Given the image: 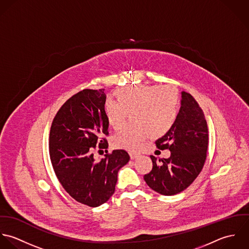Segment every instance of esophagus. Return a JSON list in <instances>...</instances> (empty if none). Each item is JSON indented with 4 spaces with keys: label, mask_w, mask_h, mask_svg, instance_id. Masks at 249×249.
<instances>
[{
    "label": "esophagus",
    "mask_w": 249,
    "mask_h": 249,
    "mask_svg": "<svg viewBox=\"0 0 249 249\" xmlns=\"http://www.w3.org/2000/svg\"><path fill=\"white\" fill-rule=\"evenodd\" d=\"M129 154H130V158H131L132 160H134V159H136V158H138V157L140 156V154L135 153V152H130Z\"/></svg>",
    "instance_id": "34e87169"
}]
</instances>
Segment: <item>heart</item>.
I'll return each mask as SVG.
<instances>
[{"label":"heart","instance_id":"b5f03b06","mask_svg":"<svg viewBox=\"0 0 249 249\" xmlns=\"http://www.w3.org/2000/svg\"><path fill=\"white\" fill-rule=\"evenodd\" d=\"M115 102L107 100L104 113L107 124L119 130L128 115L133 123L112 139L115 148L136 151L149 136L160 138L174 126L179 113V93L174 87L138 85L116 89Z\"/></svg>","mask_w":249,"mask_h":249}]
</instances>
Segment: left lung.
<instances>
[{"instance_id":"obj_1","label":"left lung","mask_w":249,"mask_h":249,"mask_svg":"<svg viewBox=\"0 0 249 249\" xmlns=\"http://www.w3.org/2000/svg\"><path fill=\"white\" fill-rule=\"evenodd\" d=\"M208 126L198 103L183 91L181 107L174 126L156 142L159 149H168V159L150 156L153 167L144 180L162 195L174 196L190 187L201 172L208 149Z\"/></svg>"}]
</instances>
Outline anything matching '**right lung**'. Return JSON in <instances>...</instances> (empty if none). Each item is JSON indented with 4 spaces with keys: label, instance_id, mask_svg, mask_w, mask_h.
<instances>
[{
    "label": "right lung",
    "instance_id": "right-lung-1",
    "mask_svg": "<svg viewBox=\"0 0 249 249\" xmlns=\"http://www.w3.org/2000/svg\"><path fill=\"white\" fill-rule=\"evenodd\" d=\"M105 89H83L57 110L51 126L49 154L59 183L76 201L98 207L115 191L118 170L130 160L125 150H113L97 161L96 147L107 148L104 113Z\"/></svg>",
    "mask_w": 249,
    "mask_h": 249
}]
</instances>
